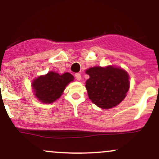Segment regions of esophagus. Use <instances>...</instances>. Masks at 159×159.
<instances>
[{"instance_id": "1", "label": "esophagus", "mask_w": 159, "mask_h": 159, "mask_svg": "<svg viewBox=\"0 0 159 159\" xmlns=\"http://www.w3.org/2000/svg\"><path fill=\"white\" fill-rule=\"evenodd\" d=\"M75 78L78 80V81H81V75L80 73H76L75 75Z\"/></svg>"}]
</instances>
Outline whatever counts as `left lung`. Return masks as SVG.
Masks as SVG:
<instances>
[{
  "label": "left lung",
  "mask_w": 159,
  "mask_h": 159,
  "mask_svg": "<svg viewBox=\"0 0 159 159\" xmlns=\"http://www.w3.org/2000/svg\"><path fill=\"white\" fill-rule=\"evenodd\" d=\"M90 78L86 89L93 103L103 109L116 106L125 98L129 89V75L114 66H95L86 71Z\"/></svg>",
  "instance_id": "1"
}]
</instances>
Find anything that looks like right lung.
I'll return each mask as SVG.
<instances>
[{"instance_id": "1", "label": "right lung", "mask_w": 159, "mask_h": 159, "mask_svg": "<svg viewBox=\"0 0 159 159\" xmlns=\"http://www.w3.org/2000/svg\"><path fill=\"white\" fill-rule=\"evenodd\" d=\"M73 79L72 75L69 72L59 75L50 72L36 78L32 86L36 98L42 102L52 103L61 97L66 86Z\"/></svg>"}]
</instances>
